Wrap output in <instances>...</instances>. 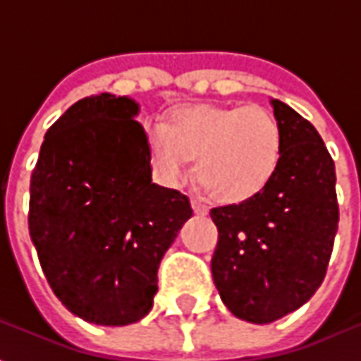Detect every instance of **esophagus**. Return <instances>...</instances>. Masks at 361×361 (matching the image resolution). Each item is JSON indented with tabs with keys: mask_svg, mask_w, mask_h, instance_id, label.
<instances>
[{
	"mask_svg": "<svg viewBox=\"0 0 361 361\" xmlns=\"http://www.w3.org/2000/svg\"><path fill=\"white\" fill-rule=\"evenodd\" d=\"M191 207H193V211H195V214H201V216H204L207 212H209V209H207V204H203L201 201H197V199H191Z\"/></svg>",
	"mask_w": 361,
	"mask_h": 361,
	"instance_id": "esophagus-1",
	"label": "esophagus"
}]
</instances>
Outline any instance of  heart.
Instances as JSON below:
<instances>
[{"mask_svg":"<svg viewBox=\"0 0 361 361\" xmlns=\"http://www.w3.org/2000/svg\"><path fill=\"white\" fill-rule=\"evenodd\" d=\"M152 172L166 185L180 183L197 158L195 176L214 201L245 203L274 180L284 152L282 126L265 106L183 104L162 126L145 129Z\"/></svg>","mask_w":361,"mask_h":361,"instance_id":"b5f03b06","label":"heart"}]
</instances>
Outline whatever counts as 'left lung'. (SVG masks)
<instances>
[{
  "mask_svg": "<svg viewBox=\"0 0 361 361\" xmlns=\"http://www.w3.org/2000/svg\"><path fill=\"white\" fill-rule=\"evenodd\" d=\"M284 152L269 188L211 211L219 243L211 271L235 317L265 325L310 300L325 279L338 230L336 173L325 142L288 104L271 100Z\"/></svg>",
  "mask_w": 361,
  "mask_h": 361,
  "instance_id": "obj_1",
  "label": "left lung"
}]
</instances>
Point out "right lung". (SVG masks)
Returning a JSON list of instances; mask_svg holds the SVG:
<instances>
[{"label":"right lung","mask_w":361,"mask_h":361,"mask_svg":"<svg viewBox=\"0 0 361 361\" xmlns=\"http://www.w3.org/2000/svg\"><path fill=\"white\" fill-rule=\"evenodd\" d=\"M139 104L110 92L48 129L30 178L28 232L48 284L77 317L131 325L152 310L158 267L191 219L189 199L152 183Z\"/></svg>","instance_id":"right-lung-1"}]
</instances>
